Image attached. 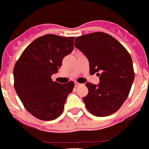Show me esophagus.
Here are the masks:
<instances>
[{
	"label": "esophagus",
	"mask_w": 149,
	"mask_h": 149,
	"mask_svg": "<svg viewBox=\"0 0 149 149\" xmlns=\"http://www.w3.org/2000/svg\"><path fill=\"white\" fill-rule=\"evenodd\" d=\"M81 84L78 83V82H75V86H76V87H77V86H81Z\"/></svg>",
	"instance_id": "esophagus-1"
}]
</instances>
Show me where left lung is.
I'll return each instance as SVG.
<instances>
[{"label":"left lung","mask_w":149,"mask_h":149,"mask_svg":"<svg viewBox=\"0 0 149 149\" xmlns=\"http://www.w3.org/2000/svg\"><path fill=\"white\" fill-rule=\"evenodd\" d=\"M74 45L89 60L91 74L100 76L98 84H86L89 92L83 101L86 109L96 116L113 114L126 100L133 83L130 54L117 40L102 32L77 37Z\"/></svg>","instance_id":"8db88e82"}]
</instances>
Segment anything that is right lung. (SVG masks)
Wrapping results in <instances>:
<instances>
[{
    "instance_id": "add662e5",
    "label": "right lung",
    "mask_w": 149,
    "mask_h": 149,
    "mask_svg": "<svg viewBox=\"0 0 149 149\" xmlns=\"http://www.w3.org/2000/svg\"><path fill=\"white\" fill-rule=\"evenodd\" d=\"M73 42L74 37L45 35L33 41L16 63L14 89L26 110L37 119L54 120L63 113L74 82L59 84L51 76L73 52Z\"/></svg>"
}]
</instances>
